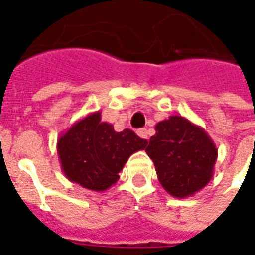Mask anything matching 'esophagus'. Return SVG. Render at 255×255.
<instances>
[{
    "mask_svg": "<svg viewBox=\"0 0 255 255\" xmlns=\"http://www.w3.org/2000/svg\"><path fill=\"white\" fill-rule=\"evenodd\" d=\"M137 134L138 137L142 138V139H149V131L146 129H138Z\"/></svg>",
    "mask_w": 255,
    "mask_h": 255,
    "instance_id": "1",
    "label": "esophagus"
}]
</instances>
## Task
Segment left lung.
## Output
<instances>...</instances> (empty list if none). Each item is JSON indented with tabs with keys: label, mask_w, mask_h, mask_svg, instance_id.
<instances>
[{
	"label": "left lung",
	"mask_w": 255,
	"mask_h": 255,
	"mask_svg": "<svg viewBox=\"0 0 255 255\" xmlns=\"http://www.w3.org/2000/svg\"><path fill=\"white\" fill-rule=\"evenodd\" d=\"M146 153L162 187L175 198L191 197L206 186L218 157L205 129L182 116H170L155 125Z\"/></svg>",
	"instance_id": "obj_1"
}]
</instances>
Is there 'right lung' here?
<instances>
[{
    "instance_id": "obj_1",
    "label": "right lung",
    "mask_w": 255,
    "mask_h": 255,
    "mask_svg": "<svg viewBox=\"0 0 255 255\" xmlns=\"http://www.w3.org/2000/svg\"><path fill=\"white\" fill-rule=\"evenodd\" d=\"M147 145L133 130L116 131L94 112L73 124L57 141L61 169L70 182L93 191H105L117 182L118 173L131 154Z\"/></svg>"
}]
</instances>
